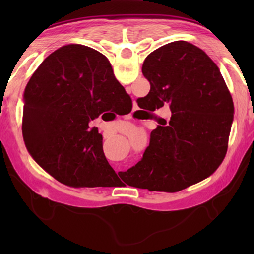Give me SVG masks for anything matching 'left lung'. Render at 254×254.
Returning a JSON list of instances; mask_svg holds the SVG:
<instances>
[{
	"instance_id": "left-lung-1",
	"label": "left lung",
	"mask_w": 254,
	"mask_h": 254,
	"mask_svg": "<svg viewBox=\"0 0 254 254\" xmlns=\"http://www.w3.org/2000/svg\"><path fill=\"white\" fill-rule=\"evenodd\" d=\"M142 74L150 92L137 105L156 111L168 106V122L159 118L142 160L127 179L150 191L176 192L209 177L224 160L234 105L224 78L204 50L174 41L148 55Z\"/></svg>"
}]
</instances>
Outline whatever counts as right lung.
Wrapping results in <instances>:
<instances>
[{
	"instance_id": "obj_1",
	"label": "right lung",
	"mask_w": 254,
	"mask_h": 254,
	"mask_svg": "<svg viewBox=\"0 0 254 254\" xmlns=\"http://www.w3.org/2000/svg\"><path fill=\"white\" fill-rule=\"evenodd\" d=\"M22 134L29 153L64 185L105 187L117 176L89 122L103 112H131L132 100L104 55L68 45L49 55L23 94Z\"/></svg>"
}]
</instances>
